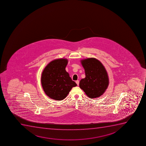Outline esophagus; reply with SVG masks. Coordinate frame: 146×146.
Masks as SVG:
<instances>
[{
  "label": "esophagus",
  "mask_w": 146,
  "mask_h": 146,
  "mask_svg": "<svg viewBox=\"0 0 146 146\" xmlns=\"http://www.w3.org/2000/svg\"><path fill=\"white\" fill-rule=\"evenodd\" d=\"M76 84L78 85H79V83H80V81H79V80H77V81H76Z\"/></svg>",
  "instance_id": "1"
}]
</instances>
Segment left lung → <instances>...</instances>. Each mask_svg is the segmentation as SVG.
<instances>
[{"mask_svg": "<svg viewBox=\"0 0 146 146\" xmlns=\"http://www.w3.org/2000/svg\"><path fill=\"white\" fill-rule=\"evenodd\" d=\"M85 69V78L80 81V87L90 98L102 95L108 87V75L102 64L95 58L81 60Z\"/></svg>", "mask_w": 146, "mask_h": 146, "instance_id": "left-lung-1", "label": "left lung"}]
</instances>
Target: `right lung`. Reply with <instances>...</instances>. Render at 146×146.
<instances>
[{"label": "right lung", "instance_id": "obj_1", "mask_svg": "<svg viewBox=\"0 0 146 146\" xmlns=\"http://www.w3.org/2000/svg\"><path fill=\"white\" fill-rule=\"evenodd\" d=\"M68 59L59 58L51 61L41 75L42 88L46 95L56 100L66 98L73 87L77 85L66 70Z\"/></svg>", "mask_w": 146, "mask_h": 146}]
</instances>
